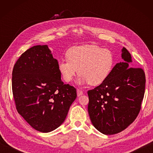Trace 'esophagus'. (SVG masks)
Returning <instances> with one entry per match:
<instances>
[{
    "instance_id": "1",
    "label": "esophagus",
    "mask_w": 153,
    "mask_h": 153,
    "mask_svg": "<svg viewBox=\"0 0 153 153\" xmlns=\"http://www.w3.org/2000/svg\"><path fill=\"white\" fill-rule=\"evenodd\" d=\"M77 97H80L81 95H83V91L80 89H77Z\"/></svg>"
}]
</instances>
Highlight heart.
I'll return each instance as SVG.
<instances>
[{
	"mask_svg": "<svg viewBox=\"0 0 153 153\" xmlns=\"http://www.w3.org/2000/svg\"><path fill=\"white\" fill-rule=\"evenodd\" d=\"M68 60L60 59L58 71L66 82H70L78 73L77 83L97 85L107 79L114 63L111 51L93 45L75 46L67 51Z\"/></svg>",
	"mask_w": 153,
	"mask_h": 153,
	"instance_id": "b5f03b06",
	"label": "heart"
}]
</instances>
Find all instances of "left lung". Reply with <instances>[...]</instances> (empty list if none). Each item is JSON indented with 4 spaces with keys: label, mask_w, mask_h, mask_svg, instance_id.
<instances>
[{
    "label": "left lung",
    "mask_w": 153,
    "mask_h": 153,
    "mask_svg": "<svg viewBox=\"0 0 153 153\" xmlns=\"http://www.w3.org/2000/svg\"><path fill=\"white\" fill-rule=\"evenodd\" d=\"M121 56L123 61L114 66L105 82L87 92L91 121L105 135L121 132L134 121L145 94L144 71L130 68L131 56L125 47Z\"/></svg>",
    "instance_id": "left-lung-1"
}]
</instances>
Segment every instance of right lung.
Returning <instances> with one entry per match:
<instances>
[{
	"instance_id": "add662e5",
	"label": "right lung",
	"mask_w": 153,
	"mask_h": 153,
	"mask_svg": "<svg viewBox=\"0 0 153 153\" xmlns=\"http://www.w3.org/2000/svg\"><path fill=\"white\" fill-rule=\"evenodd\" d=\"M12 92L18 113L32 128L48 133L66 118L76 89L64 84L48 45H36L23 53L12 71Z\"/></svg>"
}]
</instances>
